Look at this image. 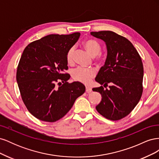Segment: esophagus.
Here are the masks:
<instances>
[{
  "label": "esophagus",
  "mask_w": 159,
  "mask_h": 159,
  "mask_svg": "<svg viewBox=\"0 0 159 159\" xmlns=\"http://www.w3.org/2000/svg\"><path fill=\"white\" fill-rule=\"evenodd\" d=\"M91 91H92V89H91V88H89V87H85V91L87 93H89V92H91Z\"/></svg>",
  "instance_id": "1"
}]
</instances>
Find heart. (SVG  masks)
<instances>
[{"label": "heart", "instance_id": "b5f03b06", "mask_svg": "<svg viewBox=\"0 0 159 159\" xmlns=\"http://www.w3.org/2000/svg\"><path fill=\"white\" fill-rule=\"evenodd\" d=\"M83 46L86 51L91 56H95L97 60L102 61L104 60L105 56L100 53L102 47L96 40L93 39L85 40L83 42ZM74 54L75 48L72 46L68 50L66 54V60L69 64L74 63ZM95 74L96 71L93 68H85L80 67L72 71V78L75 81L85 84H88L95 76Z\"/></svg>", "mask_w": 159, "mask_h": 159}]
</instances>
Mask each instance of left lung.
<instances>
[{"mask_svg": "<svg viewBox=\"0 0 159 159\" xmlns=\"http://www.w3.org/2000/svg\"><path fill=\"white\" fill-rule=\"evenodd\" d=\"M91 35L105 42L107 55L95 81L103 86L93 88L102 95L95 107L107 119L117 121L135 107L143 93V65L138 52L126 38L112 31L91 32Z\"/></svg>", "mask_w": 159, "mask_h": 159, "instance_id": "8db88e82", "label": "left lung"}]
</instances>
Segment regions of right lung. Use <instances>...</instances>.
<instances>
[{
  "instance_id": "right-lung-1",
  "label": "right lung",
  "mask_w": 159,
  "mask_h": 159,
  "mask_svg": "<svg viewBox=\"0 0 159 159\" xmlns=\"http://www.w3.org/2000/svg\"><path fill=\"white\" fill-rule=\"evenodd\" d=\"M80 33L50 34L34 41L24 50L19 61L16 81L27 109L36 118L55 122L73 106L85 88L80 82L69 84L66 54Z\"/></svg>"
}]
</instances>
